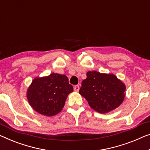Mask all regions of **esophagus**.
Segmentation results:
<instances>
[{
	"label": "esophagus",
	"mask_w": 150,
	"mask_h": 150,
	"mask_svg": "<svg viewBox=\"0 0 150 150\" xmlns=\"http://www.w3.org/2000/svg\"><path fill=\"white\" fill-rule=\"evenodd\" d=\"M74 90L75 91H78L79 90V86H78V85H77V86H74Z\"/></svg>",
	"instance_id": "1"
}]
</instances>
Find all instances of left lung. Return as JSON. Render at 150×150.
<instances>
[{"label": "left lung", "instance_id": "1", "mask_svg": "<svg viewBox=\"0 0 150 150\" xmlns=\"http://www.w3.org/2000/svg\"><path fill=\"white\" fill-rule=\"evenodd\" d=\"M125 85L113 74L88 71L81 83L79 93L86 98L89 106L99 113L115 110L123 102Z\"/></svg>", "mask_w": 150, "mask_h": 150}]
</instances>
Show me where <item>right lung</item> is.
<instances>
[{"label": "right lung", "instance_id": "right-lung-1", "mask_svg": "<svg viewBox=\"0 0 150 150\" xmlns=\"http://www.w3.org/2000/svg\"><path fill=\"white\" fill-rule=\"evenodd\" d=\"M73 91L66 75L52 73L35 78L28 89L27 98L33 110L52 117L62 110L67 98Z\"/></svg>", "mask_w": 150, "mask_h": 150}]
</instances>
